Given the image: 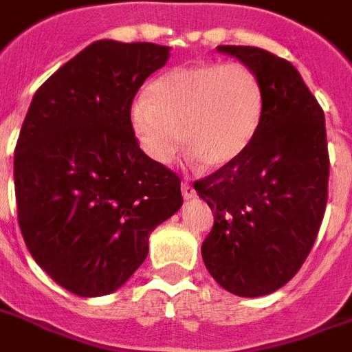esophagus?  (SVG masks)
<instances>
[{
  "label": "esophagus",
  "instance_id": "esophagus-1",
  "mask_svg": "<svg viewBox=\"0 0 352 352\" xmlns=\"http://www.w3.org/2000/svg\"><path fill=\"white\" fill-rule=\"evenodd\" d=\"M182 197H184L186 200H190L195 197V188L190 182H184V184H182Z\"/></svg>",
  "mask_w": 352,
  "mask_h": 352
}]
</instances>
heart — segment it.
I'll list each match as a JSON object with an SVG mask.
<instances>
[{
  "label": "heart",
  "mask_w": 352,
  "mask_h": 352,
  "mask_svg": "<svg viewBox=\"0 0 352 352\" xmlns=\"http://www.w3.org/2000/svg\"><path fill=\"white\" fill-rule=\"evenodd\" d=\"M263 114L258 76L241 62H206L162 73L132 107V126L153 161L170 162L181 146L206 168L240 157Z\"/></svg>",
  "instance_id": "b5f03b06"
}]
</instances>
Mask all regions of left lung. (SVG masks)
I'll return each instance as SVG.
<instances>
[{
	"instance_id": "left-lung-1",
	"label": "left lung",
	"mask_w": 352,
	"mask_h": 352,
	"mask_svg": "<svg viewBox=\"0 0 352 352\" xmlns=\"http://www.w3.org/2000/svg\"><path fill=\"white\" fill-rule=\"evenodd\" d=\"M218 52L256 73L263 114L249 148L195 182L214 211L202 259L221 288L261 297L290 281L317 240L329 181L324 111L285 58L254 46Z\"/></svg>"
}]
</instances>
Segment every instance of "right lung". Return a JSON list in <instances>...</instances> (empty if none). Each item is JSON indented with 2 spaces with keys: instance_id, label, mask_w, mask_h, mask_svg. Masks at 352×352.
Segmentation results:
<instances>
[{
  "instance_id": "1",
  "label": "right lung",
  "mask_w": 352,
  "mask_h": 352,
  "mask_svg": "<svg viewBox=\"0 0 352 352\" xmlns=\"http://www.w3.org/2000/svg\"><path fill=\"white\" fill-rule=\"evenodd\" d=\"M168 46L96 41L41 85L14 153L21 234L53 281L112 294L182 206L181 179L140 148L131 107Z\"/></svg>"
}]
</instances>
